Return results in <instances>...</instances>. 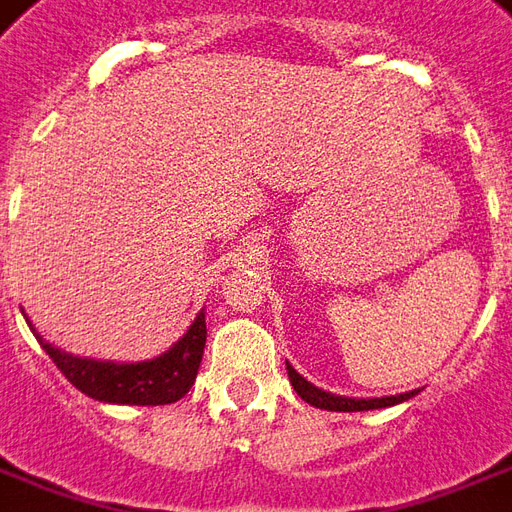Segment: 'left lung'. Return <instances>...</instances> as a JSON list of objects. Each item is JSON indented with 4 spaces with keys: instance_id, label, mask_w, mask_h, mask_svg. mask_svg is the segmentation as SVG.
<instances>
[{
    "instance_id": "1",
    "label": "left lung",
    "mask_w": 512,
    "mask_h": 512,
    "mask_svg": "<svg viewBox=\"0 0 512 512\" xmlns=\"http://www.w3.org/2000/svg\"><path fill=\"white\" fill-rule=\"evenodd\" d=\"M288 366V380H291L293 391L299 393L305 399L307 405L321 407V410H335V413H360V410H380V407L399 405V402H407L410 396H416L418 391L396 393V396H382V399H352V396H335V393H327L316 388L313 382H307L291 363Z\"/></svg>"
}]
</instances>
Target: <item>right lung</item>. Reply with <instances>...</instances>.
<instances>
[{
  "mask_svg": "<svg viewBox=\"0 0 512 512\" xmlns=\"http://www.w3.org/2000/svg\"><path fill=\"white\" fill-rule=\"evenodd\" d=\"M30 330L74 388H80L91 399L113 402V405H171L182 399L194 385L207 341L205 313H199L169 352L141 363H110V360L66 355L63 349L44 341V335H38L32 324Z\"/></svg>",
  "mask_w": 512,
  "mask_h": 512,
  "instance_id": "obj_1",
  "label": "right lung"
}]
</instances>
